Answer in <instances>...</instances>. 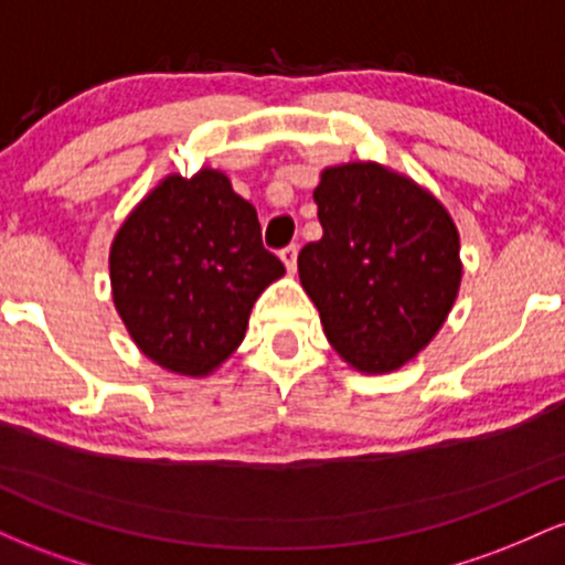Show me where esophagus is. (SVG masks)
<instances>
[{
  "instance_id": "34e87169",
  "label": "esophagus",
  "mask_w": 565,
  "mask_h": 565,
  "mask_svg": "<svg viewBox=\"0 0 565 565\" xmlns=\"http://www.w3.org/2000/svg\"><path fill=\"white\" fill-rule=\"evenodd\" d=\"M281 260H284V265H287L289 274H295V270H297V244L284 246V249H281Z\"/></svg>"
}]
</instances>
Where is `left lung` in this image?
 <instances>
[{
	"label": "left lung",
	"instance_id": "obj_1",
	"mask_svg": "<svg viewBox=\"0 0 565 565\" xmlns=\"http://www.w3.org/2000/svg\"><path fill=\"white\" fill-rule=\"evenodd\" d=\"M323 236L297 255L337 353L393 372L436 337L457 297L459 233L430 193L385 167H329L313 191Z\"/></svg>",
	"mask_w": 565,
	"mask_h": 565
}]
</instances>
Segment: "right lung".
<instances>
[{
  "mask_svg": "<svg viewBox=\"0 0 565 565\" xmlns=\"http://www.w3.org/2000/svg\"><path fill=\"white\" fill-rule=\"evenodd\" d=\"M284 263L223 172L170 174L111 246V287L138 348L170 372L204 377L244 340L252 305Z\"/></svg>",
  "mask_w": 565,
  "mask_h": 565,
  "instance_id": "1",
  "label": "right lung"
}]
</instances>
